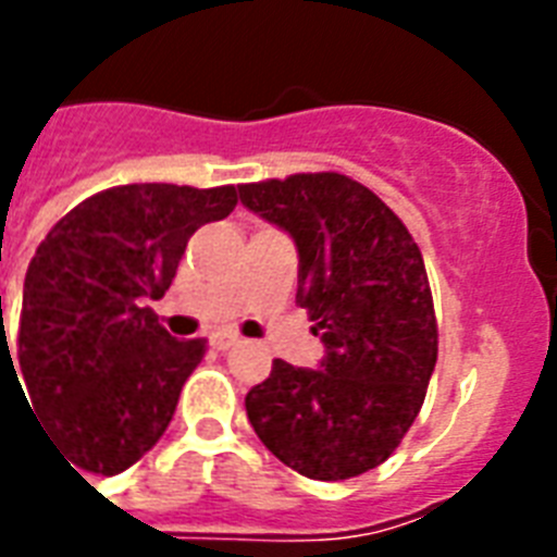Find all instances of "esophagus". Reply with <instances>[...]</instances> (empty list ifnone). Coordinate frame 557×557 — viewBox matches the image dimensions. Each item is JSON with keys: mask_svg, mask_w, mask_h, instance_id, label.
<instances>
[{"mask_svg": "<svg viewBox=\"0 0 557 557\" xmlns=\"http://www.w3.org/2000/svg\"><path fill=\"white\" fill-rule=\"evenodd\" d=\"M210 344H213V349H219V352H225V349L236 347V344H239V338H236L234 332H216V335L210 338Z\"/></svg>", "mask_w": 557, "mask_h": 557, "instance_id": "34e87169", "label": "esophagus"}]
</instances>
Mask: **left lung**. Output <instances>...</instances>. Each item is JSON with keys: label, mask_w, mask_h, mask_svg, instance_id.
<instances>
[{"label": "left lung", "mask_w": 557, "mask_h": 557, "mask_svg": "<svg viewBox=\"0 0 557 557\" xmlns=\"http://www.w3.org/2000/svg\"><path fill=\"white\" fill-rule=\"evenodd\" d=\"M239 199L297 245V304L314 321L321 370L274 361L245 396L262 445L309 480L381 466L422 410L440 332L419 245L405 222L341 173L239 185Z\"/></svg>", "instance_id": "left-lung-1"}]
</instances>
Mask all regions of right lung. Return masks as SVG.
Here are the masks:
<instances>
[{"label": "right lung", "instance_id": "right-lung-1", "mask_svg": "<svg viewBox=\"0 0 557 557\" xmlns=\"http://www.w3.org/2000/svg\"><path fill=\"white\" fill-rule=\"evenodd\" d=\"M234 208V185H121L81 201L39 243L16 358L69 466L121 474L168 431L205 341L173 338L147 300L164 297L187 239Z\"/></svg>", "mask_w": 557, "mask_h": 557}]
</instances>
